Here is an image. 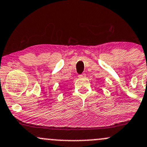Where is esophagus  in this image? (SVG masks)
<instances>
[{
	"mask_svg": "<svg viewBox=\"0 0 147 147\" xmlns=\"http://www.w3.org/2000/svg\"><path fill=\"white\" fill-rule=\"evenodd\" d=\"M85 77H86L85 73H83V74H82V75H79V78H85Z\"/></svg>",
	"mask_w": 147,
	"mask_h": 147,
	"instance_id": "esophagus-1",
	"label": "esophagus"
}]
</instances>
